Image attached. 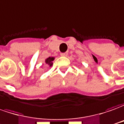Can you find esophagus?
<instances>
[{
  "instance_id": "34e87169",
  "label": "esophagus",
  "mask_w": 124,
  "mask_h": 124,
  "mask_svg": "<svg viewBox=\"0 0 124 124\" xmlns=\"http://www.w3.org/2000/svg\"><path fill=\"white\" fill-rule=\"evenodd\" d=\"M67 55H68V54H67L66 52V53H61V54H60V55H61V56H66Z\"/></svg>"
}]
</instances>
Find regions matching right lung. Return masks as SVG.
<instances>
[{
	"mask_svg": "<svg viewBox=\"0 0 124 124\" xmlns=\"http://www.w3.org/2000/svg\"><path fill=\"white\" fill-rule=\"evenodd\" d=\"M54 57H49L45 60V63L47 64L49 67H51L53 66V61L54 60Z\"/></svg>",
	"mask_w": 124,
	"mask_h": 124,
	"instance_id": "obj_1",
	"label": "right lung"
}]
</instances>
